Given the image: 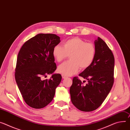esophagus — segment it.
<instances>
[{"label": "esophagus", "instance_id": "34e87169", "mask_svg": "<svg viewBox=\"0 0 130 130\" xmlns=\"http://www.w3.org/2000/svg\"><path fill=\"white\" fill-rule=\"evenodd\" d=\"M62 78L63 79H65V78H66L67 77L66 76H65V75H62Z\"/></svg>", "mask_w": 130, "mask_h": 130}]
</instances>
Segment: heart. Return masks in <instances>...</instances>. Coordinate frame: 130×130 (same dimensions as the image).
Listing matches in <instances>:
<instances>
[{
	"label": "heart",
	"instance_id": "obj_1",
	"mask_svg": "<svg viewBox=\"0 0 130 130\" xmlns=\"http://www.w3.org/2000/svg\"><path fill=\"white\" fill-rule=\"evenodd\" d=\"M53 55L57 62H61L69 55L70 60L58 67V72L66 76L77 73L79 69L89 67L94 61L96 54L94 44L79 38L67 40L60 45H55L53 49Z\"/></svg>",
	"mask_w": 130,
	"mask_h": 130
}]
</instances>
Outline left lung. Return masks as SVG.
Masks as SVG:
<instances>
[{"instance_id": "obj_1", "label": "left lung", "mask_w": 130, "mask_h": 130, "mask_svg": "<svg viewBox=\"0 0 130 130\" xmlns=\"http://www.w3.org/2000/svg\"><path fill=\"white\" fill-rule=\"evenodd\" d=\"M96 54L91 65L79 76L88 80L86 86L77 77L70 88L71 101L81 111H92L102 105L114 82L115 58L109 47L101 38L94 41Z\"/></svg>"}]
</instances>
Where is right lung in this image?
Instances as JSON below:
<instances>
[{
  "mask_svg": "<svg viewBox=\"0 0 130 130\" xmlns=\"http://www.w3.org/2000/svg\"><path fill=\"white\" fill-rule=\"evenodd\" d=\"M60 42L56 35L39 34L25 42L18 53L15 81L23 99L32 108L40 109L48 105L61 81L59 74H53L49 80L43 79L56 69L52 52Z\"/></svg>",
  "mask_w": 130,
  "mask_h": 130,
  "instance_id": "1",
  "label": "right lung"
}]
</instances>
